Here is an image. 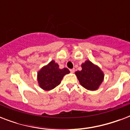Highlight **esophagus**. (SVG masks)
Listing matches in <instances>:
<instances>
[{
    "label": "esophagus",
    "mask_w": 130,
    "mask_h": 130,
    "mask_svg": "<svg viewBox=\"0 0 130 130\" xmlns=\"http://www.w3.org/2000/svg\"><path fill=\"white\" fill-rule=\"evenodd\" d=\"M70 71H71V73H74V72H75V69H70Z\"/></svg>",
    "instance_id": "obj_1"
}]
</instances>
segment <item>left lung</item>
<instances>
[{"label": "left lung", "instance_id": "left-lung-1", "mask_svg": "<svg viewBox=\"0 0 130 130\" xmlns=\"http://www.w3.org/2000/svg\"><path fill=\"white\" fill-rule=\"evenodd\" d=\"M81 71L75 72L80 85L90 91L96 90L104 80V73L101 69L89 60L81 65Z\"/></svg>", "mask_w": 130, "mask_h": 130}]
</instances>
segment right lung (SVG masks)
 Here are the masks:
<instances>
[{
  "label": "right lung",
  "instance_id": "right-lung-1",
  "mask_svg": "<svg viewBox=\"0 0 130 130\" xmlns=\"http://www.w3.org/2000/svg\"><path fill=\"white\" fill-rule=\"evenodd\" d=\"M69 73L70 71L67 68L60 69L59 65L52 60L38 71V86L44 90H51L59 85L63 77Z\"/></svg>",
  "mask_w": 130,
  "mask_h": 130
}]
</instances>
